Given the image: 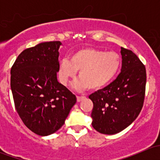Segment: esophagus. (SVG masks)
Listing matches in <instances>:
<instances>
[{"label": "esophagus", "mask_w": 160, "mask_h": 160, "mask_svg": "<svg viewBox=\"0 0 160 160\" xmlns=\"http://www.w3.org/2000/svg\"><path fill=\"white\" fill-rule=\"evenodd\" d=\"M85 98H86V97H84V96H81V97L77 96V102H80V101H83V100H84Z\"/></svg>", "instance_id": "esophagus-1"}]
</instances>
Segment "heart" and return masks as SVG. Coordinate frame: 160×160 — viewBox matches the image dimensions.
Wrapping results in <instances>:
<instances>
[{"instance_id": "heart-1", "label": "heart", "mask_w": 160, "mask_h": 160, "mask_svg": "<svg viewBox=\"0 0 160 160\" xmlns=\"http://www.w3.org/2000/svg\"><path fill=\"white\" fill-rule=\"evenodd\" d=\"M122 58L114 51L86 48L76 51L70 60L62 59L59 66V80L63 84L74 78L79 71L80 79L73 87L78 90L90 88L98 90L105 88L115 79L120 71Z\"/></svg>"}]
</instances>
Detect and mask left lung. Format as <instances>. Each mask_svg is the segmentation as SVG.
Segmentation results:
<instances>
[{"label":"left lung","mask_w":160,"mask_h":160,"mask_svg":"<svg viewBox=\"0 0 160 160\" xmlns=\"http://www.w3.org/2000/svg\"><path fill=\"white\" fill-rule=\"evenodd\" d=\"M122 66L117 78L91 93L92 126L98 132L114 135L135 120L143 106L146 92V67L129 49L121 48Z\"/></svg>","instance_id":"obj_1"}]
</instances>
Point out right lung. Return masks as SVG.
<instances>
[{"mask_svg":"<svg viewBox=\"0 0 160 160\" xmlns=\"http://www.w3.org/2000/svg\"><path fill=\"white\" fill-rule=\"evenodd\" d=\"M59 41L46 42L21 52L11 69L14 106L28 128L41 136L65 123L75 95L57 80Z\"/></svg>","mask_w":160,"mask_h":160,"instance_id":"1","label":"right lung"}]
</instances>
